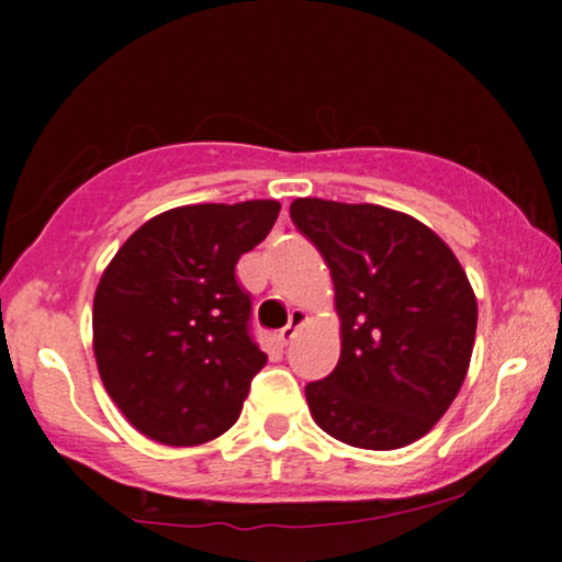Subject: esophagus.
I'll return each mask as SVG.
<instances>
[{
  "label": "esophagus",
  "instance_id": "esophagus-1",
  "mask_svg": "<svg viewBox=\"0 0 562 562\" xmlns=\"http://www.w3.org/2000/svg\"><path fill=\"white\" fill-rule=\"evenodd\" d=\"M303 319H306V314H303L301 308H293V314H290V322H288V325L282 327L280 333H277V340H280L282 346L290 344V340H293L295 335H299V327L303 325Z\"/></svg>",
  "mask_w": 562,
  "mask_h": 562
}]
</instances>
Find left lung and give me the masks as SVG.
<instances>
[{
	"label": "left lung",
	"instance_id": "1",
	"mask_svg": "<svg viewBox=\"0 0 562 562\" xmlns=\"http://www.w3.org/2000/svg\"><path fill=\"white\" fill-rule=\"evenodd\" d=\"M290 218L335 285L340 359L306 385L314 423L357 449L389 451L441 420L465 383L479 303L465 269L415 216L299 198Z\"/></svg>",
	"mask_w": 562,
	"mask_h": 562
}]
</instances>
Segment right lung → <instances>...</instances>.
<instances>
[{"label": "right lung", "mask_w": 562, "mask_h": 562, "mask_svg": "<svg viewBox=\"0 0 562 562\" xmlns=\"http://www.w3.org/2000/svg\"><path fill=\"white\" fill-rule=\"evenodd\" d=\"M277 200L179 205L121 245L94 290L102 385L142 436L198 447L240 417L267 353L250 340L235 267L274 227Z\"/></svg>", "instance_id": "1"}]
</instances>
